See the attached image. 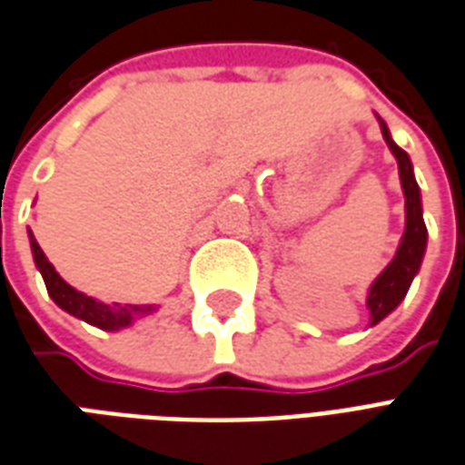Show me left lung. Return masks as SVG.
<instances>
[{
	"label": "left lung",
	"instance_id": "8db88e82",
	"mask_svg": "<svg viewBox=\"0 0 465 465\" xmlns=\"http://www.w3.org/2000/svg\"><path fill=\"white\" fill-rule=\"evenodd\" d=\"M381 135H384L387 145H390L399 163V177H401V187H404V197H407V229H404V236H401L394 261L381 271V276L374 281L372 288H370V295H367V308H370V315H372V325H377L381 318H387L399 302L404 301L409 285H411L416 271L421 266L426 249V223L424 216H421V197H419V184L414 180L409 154L391 140L390 130H387L384 123H381Z\"/></svg>",
	"mask_w": 465,
	"mask_h": 465
}]
</instances>
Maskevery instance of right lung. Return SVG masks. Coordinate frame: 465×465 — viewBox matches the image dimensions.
<instances>
[{
  "label": "right lung",
  "instance_id": "1",
  "mask_svg": "<svg viewBox=\"0 0 465 465\" xmlns=\"http://www.w3.org/2000/svg\"><path fill=\"white\" fill-rule=\"evenodd\" d=\"M31 236V251H34V261H36V268L41 271V276H44V283H46V291L54 298L58 308H64L66 312L75 315V318L85 320V322H91V325H98L103 330H118L125 328L133 322L135 318V312H147L150 308H135V305H120V302H98L88 298V295L78 293L75 288L64 281V278L58 276L56 268L51 266L49 259H46V253L41 251V246L34 239V233Z\"/></svg>",
  "mask_w": 465,
  "mask_h": 465
}]
</instances>
